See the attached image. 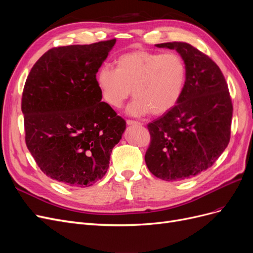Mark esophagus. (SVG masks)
Listing matches in <instances>:
<instances>
[{
	"instance_id": "obj_1",
	"label": "esophagus",
	"mask_w": 253,
	"mask_h": 253,
	"mask_svg": "<svg viewBox=\"0 0 253 253\" xmlns=\"http://www.w3.org/2000/svg\"><path fill=\"white\" fill-rule=\"evenodd\" d=\"M126 125L127 126H138V125H140V122L135 121V120H126Z\"/></svg>"
}]
</instances>
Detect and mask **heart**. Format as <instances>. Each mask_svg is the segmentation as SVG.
<instances>
[{"label": "heart", "instance_id": "heart-1", "mask_svg": "<svg viewBox=\"0 0 253 253\" xmlns=\"http://www.w3.org/2000/svg\"><path fill=\"white\" fill-rule=\"evenodd\" d=\"M115 65V70L103 65L96 75L102 98L113 108H121L131 89L135 100L127 112L133 116H162L178 103L187 80L185 61L178 53L133 50L120 55Z\"/></svg>", "mask_w": 253, "mask_h": 253}]
</instances>
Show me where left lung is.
I'll use <instances>...</instances> for the list:
<instances>
[{
  "label": "left lung",
  "instance_id": "8db88e82",
  "mask_svg": "<svg viewBox=\"0 0 253 253\" xmlns=\"http://www.w3.org/2000/svg\"><path fill=\"white\" fill-rule=\"evenodd\" d=\"M156 46L179 53L187 80L178 103L148 125L151 142L144 160L156 177L183 180L208 169L225 151L233 106L223 73L204 52L186 42Z\"/></svg>",
  "mask_w": 253,
  "mask_h": 253
}]
</instances>
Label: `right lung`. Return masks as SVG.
Instances as JSON below:
<instances>
[{
  "label": "right lung",
  "mask_w": 253,
  "mask_h": 253,
  "mask_svg": "<svg viewBox=\"0 0 253 253\" xmlns=\"http://www.w3.org/2000/svg\"><path fill=\"white\" fill-rule=\"evenodd\" d=\"M116 39L70 45L37 61L22 95L25 141L48 177L89 187L109 169L126 121L101 101L96 74Z\"/></svg>",
  "instance_id": "obj_1"
}]
</instances>
